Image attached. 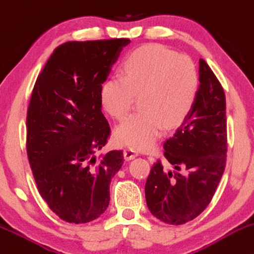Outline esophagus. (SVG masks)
I'll return each mask as SVG.
<instances>
[{"mask_svg":"<svg viewBox=\"0 0 254 254\" xmlns=\"http://www.w3.org/2000/svg\"><path fill=\"white\" fill-rule=\"evenodd\" d=\"M138 156V152L132 150V149H125L124 150V158L127 161H130V160H133V158Z\"/></svg>","mask_w":254,"mask_h":254,"instance_id":"34e87169","label":"esophagus"}]
</instances>
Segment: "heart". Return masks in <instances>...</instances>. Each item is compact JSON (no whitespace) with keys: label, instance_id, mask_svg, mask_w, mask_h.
Returning a JSON list of instances; mask_svg holds the SVG:
<instances>
[{"label":"heart","instance_id":"heart-1","mask_svg":"<svg viewBox=\"0 0 254 254\" xmlns=\"http://www.w3.org/2000/svg\"><path fill=\"white\" fill-rule=\"evenodd\" d=\"M197 90L198 74L189 58L161 45L131 52L123 74L111 75L100 86L103 108L116 119L127 117L135 96H140L142 111L116 127L115 143L137 150L150 148L164 125L177 127L187 118Z\"/></svg>","mask_w":254,"mask_h":254}]
</instances>
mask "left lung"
Segmentation results:
<instances>
[{"instance_id": "obj_1", "label": "left lung", "mask_w": 254, "mask_h": 254, "mask_svg": "<svg viewBox=\"0 0 254 254\" xmlns=\"http://www.w3.org/2000/svg\"><path fill=\"white\" fill-rule=\"evenodd\" d=\"M198 90L187 118L164 142V157L154 164L145 183L151 214L170 225H182L208 206L226 166V98L215 74L198 60Z\"/></svg>"}]
</instances>
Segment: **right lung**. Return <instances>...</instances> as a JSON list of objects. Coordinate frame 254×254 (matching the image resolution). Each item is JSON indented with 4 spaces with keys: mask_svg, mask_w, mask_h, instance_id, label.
Listing matches in <instances>:
<instances>
[{
    "mask_svg": "<svg viewBox=\"0 0 254 254\" xmlns=\"http://www.w3.org/2000/svg\"><path fill=\"white\" fill-rule=\"evenodd\" d=\"M129 39L68 41L36 79L27 114V154L39 193L61 220L86 224L109 207L123 151L100 155L110 127L100 86Z\"/></svg>",
    "mask_w": 254,
    "mask_h": 254,
    "instance_id": "obj_1",
    "label": "right lung"
}]
</instances>
